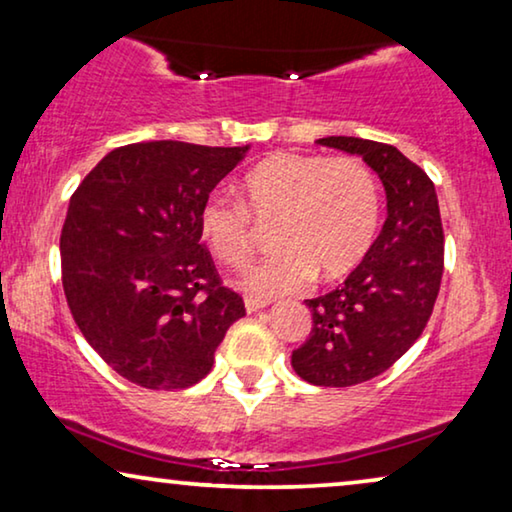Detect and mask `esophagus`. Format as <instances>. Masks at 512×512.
<instances>
[{"instance_id": "esophagus-1", "label": "esophagus", "mask_w": 512, "mask_h": 512, "mask_svg": "<svg viewBox=\"0 0 512 512\" xmlns=\"http://www.w3.org/2000/svg\"><path fill=\"white\" fill-rule=\"evenodd\" d=\"M244 307H247V312H258V310H263V307H268V300L247 296L244 298Z\"/></svg>"}]
</instances>
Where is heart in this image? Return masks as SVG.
<instances>
[{
    "label": "heart",
    "instance_id": "heart-1",
    "mask_svg": "<svg viewBox=\"0 0 512 512\" xmlns=\"http://www.w3.org/2000/svg\"><path fill=\"white\" fill-rule=\"evenodd\" d=\"M240 195L242 202L209 195L198 228L221 263L242 270L256 251L253 221H277L272 242L279 251L244 279L256 296L296 291L314 275L335 282L359 268L375 242L380 184L361 158L272 153L244 174Z\"/></svg>",
    "mask_w": 512,
    "mask_h": 512
}]
</instances>
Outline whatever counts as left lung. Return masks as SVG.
Returning <instances> with one entry per match:
<instances>
[{
  "mask_svg": "<svg viewBox=\"0 0 512 512\" xmlns=\"http://www.w3.org/2000/svg\"><path fill=\"white\" fill-rule=\"evenodd\" d=\"M317 144L361 156L387 191L382 233L345 284L305 300L312 331L291 354L305 382L354 387L394 366L431 319L445 265L443 221L429 174L396 146L359 137Z\"/></svg>",
  "mask_w": 512,
  "mask_h": 512,
  "instance_id": "obj_1",
  "label": "left lung"
}]
</instances>
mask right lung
Listing matches in <instances>:
<instances>
[{
  "label": "right lung",
  "instance_id": "obj_1",
  "mask_svg": "<svg viewBox=\"0 0 512 512\" xmlns=\"http://www.w3.org/2000/svg\"><path fill=\"white\" fill-rule=\"evenodd\" d=\"M247 149L172 139L118 146L69 200L60 235L69 312L128 382L193 387L247 314L198 228L202 202Z\"/></svg>",
  "mask_w": 512,
  "mask_h": 512
}]
</instances>
